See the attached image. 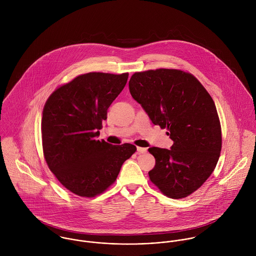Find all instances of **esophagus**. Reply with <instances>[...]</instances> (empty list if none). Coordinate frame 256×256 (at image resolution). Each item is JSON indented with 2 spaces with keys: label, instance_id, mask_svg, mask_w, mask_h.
Instances as JSON below:
<instances>
[{
  "label": "esophagus",
  "instance_id": "esophagus-1",
  "mask_svg": "<svg viewBox=\"0 0 256 256\" xmlns=\"http://www.w3.org/2000/svg\"><path fill=\"white\" fill-rule=\"evenodd\" d=\"M137 152L139 154H144L146 152V148H142V146H137Z\"/></svg>",
  "mask_w": 256,
  "mask_h": 256
}]
</instances>
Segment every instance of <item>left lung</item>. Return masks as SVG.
<instances>
[{"mask_svg": "<svg viewBox=\"0 0 256 256\" xmlns=\"http://www.w3.org/2000/svg\"><path fill=\"white\" fill-rule=\"evenodd\" d=\"M129 90L174 141L170 150L148 148L156 158L150 182L170 198L187 197L209 178L219 160L222 131L213 98L193 74L176 69L133 74Z\"/></svg>", "mask_w": 256, "mask_h": 256, "instance_id": "left-lung-1", "label": "left lung"}]
</instances>
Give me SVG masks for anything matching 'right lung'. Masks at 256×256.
Instances as JSON below:
<instances>
[{"label": "right lung", "mask_w": 256, "mask_h": 256, "mask_svg": "<svg viewBox=\"0 0 256 256\" xmlns=\"http://www.w3.org/2000/svg\"><path fill=\"white\" fill-rule=\"evenodd\" d=\"M128 73L84 74L55 90L41 121L48 168L60 183L80 197H94L116 180L123 162L136 150L96 140L108 110L124 88Z\"/></svg>", "instance_id": "right-lung-1"}]
</instances>
